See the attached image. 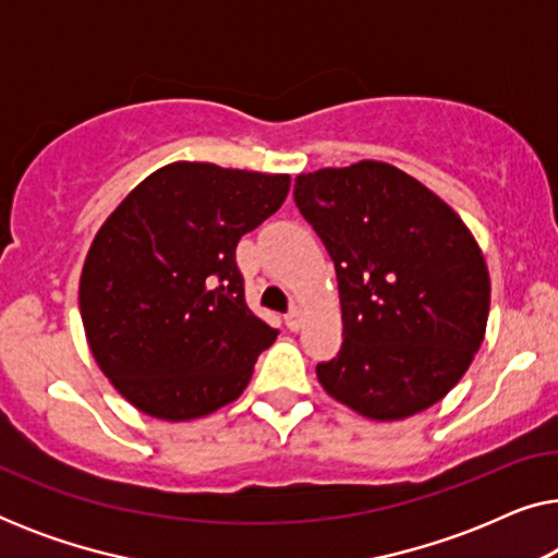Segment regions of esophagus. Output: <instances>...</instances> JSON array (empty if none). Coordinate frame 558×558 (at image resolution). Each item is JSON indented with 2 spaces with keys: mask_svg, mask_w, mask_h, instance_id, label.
Segmentation results:
<instances>
[{
  "mask_svg": "<svg viewBox=\"0 0 558 558\" xmlns=\"http://www.w3.org/2000/svg\"><path fill=\"white\" fill-rule=\"evenodd\" d=\"M284 323H287V327L292 332H296V330H302V323H304V312H302V307H294L287 312V317H284Z\"/></svg>",
  "mask_w": 558,
  "mask_h": 558,
  "instance_id": "1",
  "label": "esophagus"
}]
</instances>
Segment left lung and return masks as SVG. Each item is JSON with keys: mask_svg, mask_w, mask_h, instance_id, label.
I'll return each mask as SVG.
<instances>
[{"mask_svg": "<svg viewBox=\"0 0 558 558\" xmlns=\"http://www.w3.org/2000/svg\"><path fill=\"white\" fill-rule=\"evenodd\" d=\"M294 203L338 274L342 345L317 363L325 391L373 422L445 399L483 345L490 312V274L464 220L376 159L296 174Z\"/></svg>", "mask_w": 558, "mask_h": 558, "instance_id": "obj_1", "label": "left lung"}]
</instances>
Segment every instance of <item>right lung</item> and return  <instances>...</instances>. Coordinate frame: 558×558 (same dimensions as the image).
<instances>
[{
  "mask_svg": "<svg viewBox=\"0 0 558 558\" xmlns=\"http://www.w3.org/2000/svg\"><path fill=\"white\" fill-rule=\"evenodd\" d=\"M289 174L172 162L98 228L81 271L83 330L111 386L162 422H190L248 386L277 330L243 300L241 235L287 201Z\"/></svg>",
  "mask_w": 558,
  "mask_h": 558,
  "instance_id": "1",
  "label": "right lung"
}]
</instances>
